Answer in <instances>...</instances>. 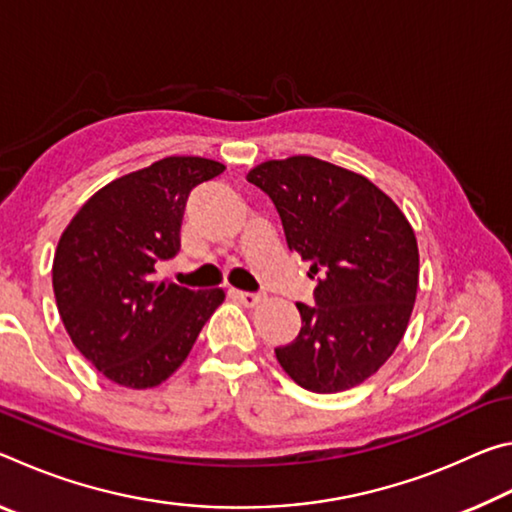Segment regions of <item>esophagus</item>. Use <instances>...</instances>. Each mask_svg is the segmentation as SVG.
Returning <instances> with one entry per match:
<instances>
[{
  "instance_id": "34e87169",
  "label": "esophagus",
  "mask_w": 512,
  "mask_h": 512,
  "mask_svg": "<svg viewBox=\"0 0 512 512\" xmlns=\"http://www.w3.org/2000/svg\"><path fill=\"white\" fill-rule=\"evenodd\" d=\"M232 296H235L241 302V305H246V307H255V305H259V302H262V296H259V293L232 291Z\"/></svg>"
}]
</instances>
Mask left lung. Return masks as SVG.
I'll return each mask as SVG.
<instances>
[{
    "label": "left lung",
    "mask_w": 512,
    "mask_h": 512,
    "mask_svg": "<svg viewBox=\"0 0 512 512\" xmlns=\"http://www.w3.org/2000/svg\"><path fill=\"white\" fill-rule=\"evenodd\" d=\"M246 180L271 198L289 250L316 277L314 307L275 357L298 386L341 393L384 366L409 325L418 241L391 198L359 173L309 155L268 160Z\"/></svg>",
    "instance_id": "obj_1"
}]
</instances>
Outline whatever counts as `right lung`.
Listing matches in <instances>:
<instances>
[{
    "label": "right lung",
    "mask_w": 512,
    "mask_h": 512,
    "mask_svg": "<svg viewBox=\"0 0 512 512\" xmlns=\"http://www.w3.org/2000/svg\"><path fill=\"white\" fill-rule=\"evenodd\" d=\"M223 169L192 155L153 162L99 189L58 241V314L76 350L119 386L162 384L223 302L221 289L155 280L158 266L180 253L192 189Z\"/></svg>",
    "instance_id": "add662e5"
}]
</instances>
